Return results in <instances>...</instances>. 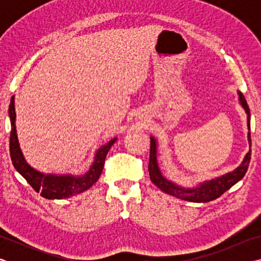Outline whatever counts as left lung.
I'll return each instance as SVG.
<instances>
[{
	"mask_svg": "<svg viewBox=\"0 0 261 261\" xmlns=\"http://www.w3.org/2000/svg\"><path fill=\"white\" fill-rule=\"evenodd\" d=\"M240 95V101L243 108L245 109L247 114V127L250 129V109L246 103V100L241 92H238ZM249 144L250 151L244 158V161L241 163L240 167H237L231 173L221 176V177L207 180L205 183H201L199 187L194 189H183L176 185L175 183L163 177L160 169H159L158 161H156V141L151 137V149H149V163H148V173L152 182L161 190L170 196L177 197L182 200H188L192 202H208L216 199L220 196L230 189L232 185H235L238 180H241L246 174L249 163L251 160V134L249 132Z\"/></svg>",
	"mask_w": 261,
	"mask_h": 261,
	"instance_id": "left-lung-1",
	"label": "left lung"
}]
</instances>
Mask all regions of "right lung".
<instances>
[{
	"mask_svg": "<svg viewBox=\"0 0 261 261\" xmlns=\"http://www.w3.org/2000/svg\"><path fill=\"white\" fill-rule=\"evenodd\" d=\"M9 116L11 122V131H10V156L12 160V165L16 170L28 180V183L32 187L35 191L41 194L46 199H64L74 194H78L85 190L90 189L96 180L99 179L101 173H102L105 160L107 153L116 141L114 138L106 144L105 146L98 149L95 154V159L90 170L82 176H72V175H51V174H42L40 171L33 169L32 167L26 163L20 151L18 138L16 134V110H15V96H12L9 106Z\"/></svg>",
	"mask_w": 261,
	"mask_h": 261,
	"instance_id": "1",
	"label": "right lung"
}]
</instances>
